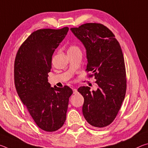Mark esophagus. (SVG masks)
<instances>
[{
	"instance_id": "1",
	"label": "esophagus",
	"mask_w": 148,
	"mask_h": 148,
	"mask_svg": "<svg viewBox=\"0 0 148 148\" xmlns=\"http://www.w3.org/2000/svg\"><path fill=\"white\" fill-rule=\"evenodd\" d=\"M77 92V90L76 89H73V93L74 94H76Z\"/></svg>"
}]
</instances>
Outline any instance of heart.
<instances>
[{"mask_svg": "<svg viewBox=\"0 0 148 148\" xmlns=\"http://www.w3.org/2000/svg\"><path fill=\"white\" fill-rule=\"evenodd\" d=\"M76 48H77V47H76V46H71L69 47V50H71V49H76Z\"/></svg>", "mask_w": 148, "mask_h": 148, "instance_id": "heart-1", "label": "heart"}]
</instances>
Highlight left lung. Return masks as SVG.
Returning a JSON list of instances; mask_svg holds the SVG:
<instances>
[{"label":"left lung","instance_id":"8db88e82","mask_svg":"<svg viewBox=\"0 0 148 148\" xmlns=\"http://www.w3.org/2000/svg\"><path fill=\"white\" fill-rule=\"evenodd\" d=\"M86 50L87 71L93 73L96 91L82 86L77 91L84 98V116L95 127L113 122L126 93V72L122 49L112 32L99 23H86L71 28Z\"/></svg>","mask_w":148,"mask_h":148}]
</instances>
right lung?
<instances>
[{
	"label": "right lung",
	"instance_id": "obj_1",
	"mask_svg": "<svg viewBox=\"0 0 148 148\" xmlns=\"http://www.w3.org/2000/svg\"><path fill=\"white\" fill-rule=\"evenodd\" d=\"M69 31L40 29L30 35L17 51L14 62V82L17 94L36 124L47 132L61 128L66 120L69 86L51 87L48 74L53 53Z\"/></svg>",
	"mask_w": 148,
	"mask_h": 148
}]
</instances>
